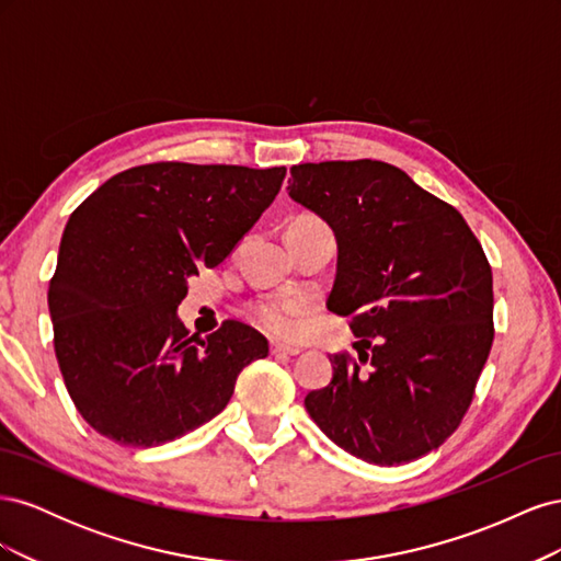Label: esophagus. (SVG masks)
Instances as JSON below:
<instances>
[{
  "label": "esophagus",
  "mask_w": 561,
  "mask_h": 561,
  "mask_svg": "<svg viewBox=\"0 0 561 561\" xmlns=\"http://www.w3.org/2000/svg\"><path fill=\"white\" fill-rule=\"evenodd\" d=\"M268 351H271V355H299L301 353L295 346H285V344H276V342H271Z\"/></svg>",
  "instance_id": "obj_1"
}]
</instances>
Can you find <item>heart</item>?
Listing matches in <instances>:
<instances>
[{
	"label": "heart",
	"mask_w": 561,
	"mask_h": 561,
	"mask_svg": "<svg viewBox=\"0 0 561 561\" xmlns=\"http://www.w3.org/2000/svg\"><path fill=\"white\" fill-rule=\"evenodd\" d=\"M290 227H325L316 215H299ZM313 309L304 295H266L250 301L248 318L252 325L276 339H295L301 332V322Z\"/></svg>",
	"instance_id": "1"
}]
</instances>
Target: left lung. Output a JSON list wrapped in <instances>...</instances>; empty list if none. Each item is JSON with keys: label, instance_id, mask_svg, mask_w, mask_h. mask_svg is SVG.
I'll use <instances>...</instances> for the list:
<instances>
[{"label": "left lung", "instance_id": "obj_1", "mask_svg": "<svg viewBox=\"0 0 561 561\" xmlns=\"http://www.w3.org/2000/svg\"><path fill=\"white\" fill-rule=\"evenodd\" d=\"M290 196L336 236L328 309L353 348L307 412L334 445L375 466L437 449L463 421L494 342V278L466 219L383 161L290 168Z\"/></svg>", "mask_w": 561, "mask_h": 561}]
</instances>
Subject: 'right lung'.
<instances>
[{"label": "right lung", "mask_w": 561, "mask_h": 561, "mask_svg": "<svg viewBox=\"0 0 561 561\" xmlns=\"http://www.w3.org/2000/svg\"><path fill=\"white\" fill-rule=\"evenodd\" d=\"M285 165L159 161L110 178L62 231L48 283L56 358L79 414L124 447H159L217 416L266 339L239 320L190 334L178 307L280 192Z\"/></svg>", "instance_id": "1"}]
</instances>
